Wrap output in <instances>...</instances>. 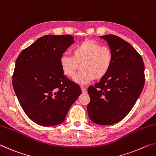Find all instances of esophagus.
<instances>
[{"label":"esophagus","mask_w":156,"mask_h":156,"mask_svg":"<svg viewBox=\"0 0 156 156\" xmlns=\"http://www.w3.org/2000/svg\"><path fill=\"white\" fill-rule=\"evenodd\" d=\"M81 90H82V92H83V94H86L87 92V89L85 87H82Z\"/></svg>","instance_id":"esophagus-1"}]
</instances>
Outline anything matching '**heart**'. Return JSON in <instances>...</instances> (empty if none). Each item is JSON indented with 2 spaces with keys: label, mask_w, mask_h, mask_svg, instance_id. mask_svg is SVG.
Here are the masks:
<instances>
[{
  "label": "heart",
  "mask_w": 156,
  "mask_h": 156,
  "mask_svg": "<svg viewBox=\"0 0 156 156\" xmlns=\"http://www.w3.org/2000/svg\"><path fill=\"white\" fill-rule=\"evenodd\" d=\"M72 56H62L60 65L63 74L73 78L81 64V72L73 80L80 84L90 83L94 78L99 80L109 72L113 62L112 50L93 41H86L72 49Z\"/></svg>",
  "instance_id": "heart-1"
}]
</instances>
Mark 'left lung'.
<instances>
[{"label": "left lung", "instance_id": "8db88e82", "mask_svg": "<svg viewBox=\"0 0 156 156\" xmlns=\"http://www.w3.org/2000/svg\"><path fill=\"white\" fill-rule=\"evenodd\" d=\"M113 54L109 72L88 88L87 113L92 122L111 125L122 120L133 107L143 89L144 65L131 44L115 35L100 36Z\"/></svg>", "mask_w": 156, "mask_h": 156}]
</instances>
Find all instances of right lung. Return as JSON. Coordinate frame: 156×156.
<instances>
[{
    "label": "right lung",
    "instance_id": "obj_1",
    "mask_svg": "<svg viewBox=\"0 0 156 156\" xmlns=\"http://www.w3.org/2000/svg\"><path fill=\"white\" fill-rule=\"evenodd\" d=\"M70 35H46L21 51L12 84L22 109L34 122L51 126L64 122L81 94L80 87L63 74L60 59L74 43Z\"/></svg>",
    "mask_w": 156,
    "mask_h": 156
}]
</instances>
